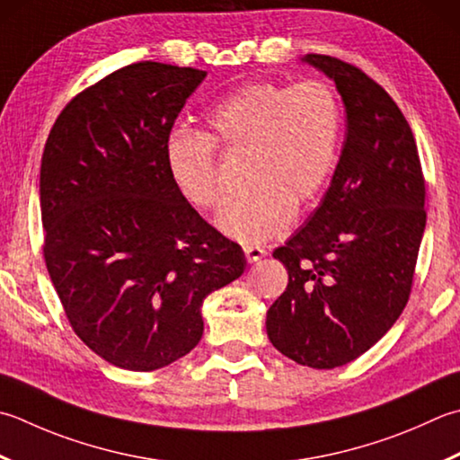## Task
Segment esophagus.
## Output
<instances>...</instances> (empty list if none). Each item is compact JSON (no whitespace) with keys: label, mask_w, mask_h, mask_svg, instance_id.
I'll return each instance as SVG.
<instances>
[{"label":"esophagus","mask_w":460,"mask_h":460,"mask_svg":"<svg viewBox=\"0 0 460 460\" xmlns=\"http://www.w3.org/2000/svg\"><path fill=\"white\" fill-rule=\"evenodd\" d=\"M267 255V249L263 247H245V257L249 263H257V261H261Z\"/></svg>","instance_id":"1"}]
</instances>
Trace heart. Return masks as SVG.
<instances>
[{
	"label": "heart",
	"mask_w": 460,
	"mask_h": 460,
	"mask_svg": "<svg viewBox=\"0 0 460 460\" xmlns=\"http://www.w3.org/2000/svg\"><path fill=\"white\" fill-rule=\"evenodd\" d=\"M341 131L337 95L321 81L293 87L257 81L205 117V135L175 131L165 161L177 193L199 211L219 209L225 193L213 146L245 155V197L221 213L219 229L247 245L281 235L321 193L335 164Z\"/></svg>",
	"instance_id": "b5f03b06"
}]
</instances>
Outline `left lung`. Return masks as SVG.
<instances>
[{
	"label": "left lung",
	"instance_id": "8db88e82",
	"mask_svg": "<svg viewBox=\"0 0 460 460\" xmlns=\"http://www.w3.org/2000/svg\"><path fill=\"white\" fill-rule=\"evenodd\" d=\"M345 103L347 133L329 191L273 251L289 273L267 311L277 350L313 368L347 365L371 349L409 301L425 231V177L411 125L365 71L307 53Z\"/></svg>",
	"mask_w": 460,
	"mask_h": 460
}]
</instances>
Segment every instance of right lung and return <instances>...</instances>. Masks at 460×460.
Here are the masks:
<instances>
[{
    "label": "right lung",
    "instance_id": "right-lung-1",
    "mask_svg": "<svg viewBox=\"0 0 460 460\" xmlns=\"http://www.w3.org/2000/svg\"><path fill=\"white\" fill-rule=\"evenodd\" d=\"M205 75L131 63L71 99L45 141V267L75 335L128 371L195 349L203 299L247 265L167 173L169 133Z\"/></svg>",
    "mask_w": 460,
    "mask_h": 460
}]
</instances>
